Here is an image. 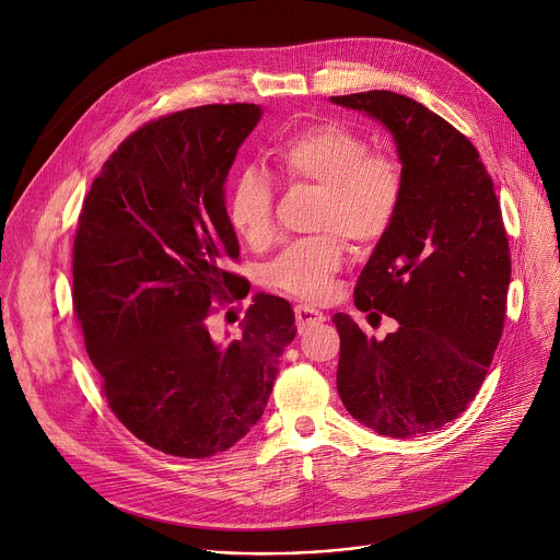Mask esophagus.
<instances>
[{"mask_svg": "<svg viewBox=\"0 0 560 560\" xmlns=\"http://www.w3.org/2000/svg\"><path fill=\"white\" fill-rule=\"evenodd\" d=\"M295 319H298V326H300V328H306V326H311V324L324 322L326 315H324L322 311L308 306V304H298V306H295Z\"/></svg>", "mask_w": 560, "mask_h": 560, "instance_id": "obj_1", "label": "esophagus"}]
</instances>
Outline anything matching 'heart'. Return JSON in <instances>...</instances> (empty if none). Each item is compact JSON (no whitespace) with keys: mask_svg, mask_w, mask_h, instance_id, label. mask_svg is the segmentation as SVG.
I'll list each match as a JSON object with an SVG mask.
<instances>
[{"mask_svg":"<svg viewBox=\"0 0 560 560\" xmlns=\"http://www.w3.org/2000/svg\"><path fill=\"white\" fill-rule=\"evenodd\" d=\"M271 159L291 185L322 187L315 230L338 232L355 245L377 243L397 215L404 174L401 165L338 121H319L282 139ZM228 215L234 232L252 247H265L276 236L273 185L260 167H245L230 191ZM338 234L300 241L271 265L276 287L306 300L330 293L332 278L345 267V243Z\"/></svg>","mask_w":560,"mask_h":560,"instance_id":"obj_1","label":"heart"}]
</instances>
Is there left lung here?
<instances>
[{"label": "left lung", "instance_id": "1", "mask_svg": "<svg viewBox=\"0 0 560 560\" xmlns=\"http://www.w3.org/2000/svg\"><path fill=\"white\" fill-rule=\"evenodd\" d=\"M330 101L380 121L404 174L397 215L355 287V306L397 330L375 340L332 315L338 393L380 434H425L468 408L503 332L512 262L494 183L475 145L425 105L388 90Z\"/></svg>", "mask_w": 560, "mask_h": 560}]
</instances>
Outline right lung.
Here are the masks:
<instances>
[{"mask_svg":"<svg viewBox=\"0 0 560 560\" xmlns=\"http://www.w3.org/2000/svg\"><path fill=\"white\" fill-rule=\"evenodd\" d=\"M262 117L256 103L174 112L130 135L103 163L79 215L72 300L109 410L172 457L225 453L262 417L291 304L258 293L243 335L218 345L211 300L238 291L241 254L225 180Z\"/></svg>","mask_w":560,"mask_h":560,"instance_id":"obj_1","label":"right lung"}]
</instances>
